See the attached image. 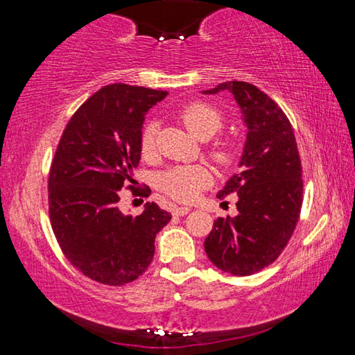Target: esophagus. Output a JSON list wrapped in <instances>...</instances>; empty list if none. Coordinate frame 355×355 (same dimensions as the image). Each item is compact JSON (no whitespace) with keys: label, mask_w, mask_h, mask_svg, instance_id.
<instances>
[{"label":"esophagus","mask_w":355,"mask_h":355,"mask_svg":"<svg viewBox=\"0 0 355 355\" xmlns=\"http://www.w3.org/2000/svg\"><path fill=\"white\" fill-rule=\"evenodd\" d=\"M189 211H191L189 207H175L172 209V213L175 216H184V214H188Z\"/></svg>","instance_id":"34e87169"}]
</instances>
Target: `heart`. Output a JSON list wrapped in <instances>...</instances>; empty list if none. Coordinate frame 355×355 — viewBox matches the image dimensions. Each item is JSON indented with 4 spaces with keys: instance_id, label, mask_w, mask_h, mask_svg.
Wrapping results in <instances>:
<instances>
[{
    "instance_id": "1",
    "label": "heart",
    "mask_w": 355,
    "mask_h": 355,
    "mask_svg": "<svg viewBox=\"0 0 355 355\" xmlns=\"http://www.w3.org/2000/svg\"><path fill=\"white\" fill-rule=\"evenodd\" d=\"M180 119L192 135L200 141H208L216 136L224 127V117L220 111L209 103L192 101L180 111ZM156 123L148 122L141 133V152L142 155H152L155 150ZM209 156L222 169H228L236 161V148L228 142H218L209 147ZM209 172L202 166H175L161 173L158 178V188L178 202H192L199 192L207 188Z\"/></svg>"
}]
</instances>
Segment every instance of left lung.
Masks as SVG:
<instances>
[{
	"mask_svg": "<svg viewBox=\"0 0 355 355\" xmlns=\"http://www.w3.org/2000/svg\"><path fill=\"white\" fill-rule=\"evenodd\" d=\"M228 91L248 127L239 172L218 192L238 194L235 218H218L205 238L209 260L232 275H252L277 260L302 207V166L282 107L254 84L227 81L203 94Z\"/></svg>",
	"mask_w": 355,
	"mask_h": 355,
	"instance_id": "8db88e82",
	"label": "left lung"
}]
</instances>
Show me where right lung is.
I'll list each match as a JSON object with an SVG mask.
<instances>
[{
  "mask_svg": "<svg viewBox=\"0 0 355 355\" xmlns=\"http://www.w3.org/2000/svg\"><path fill=\"white\" fill-rule=\"evenodd\" d=\"M166 91L110 84L69 120L48 175V213L58 244L71 266L98 284L120 286L146 272L155 238L171 213L147 202L125 216L120 189H133L146 112ZM148 197V194H144Z\"/></svg>",
  "mask_w": 355,
  "mask_h": 355,
  "instance_id": "obj_1",
  "label": "right lung"
}]
</instances>
